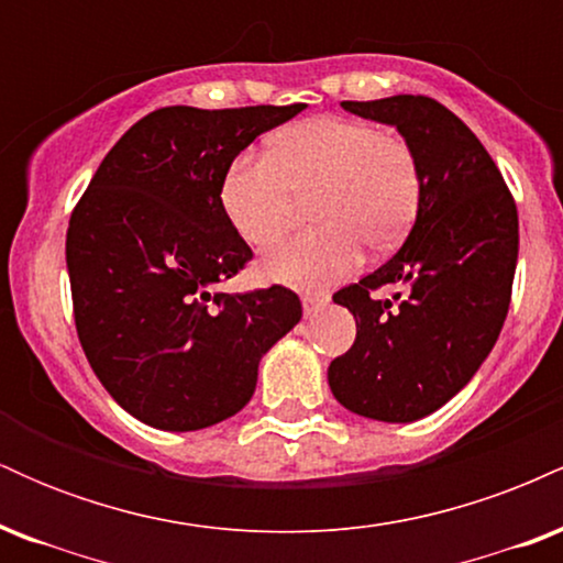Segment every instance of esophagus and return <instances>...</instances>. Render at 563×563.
Returning a JSON list of instances; mask_svg holds the SVG:
<instances>
[{
	"label": "esophagus",
	"instance_id": "34e87169",
	"mask_svg": "<svg viewBox=\"0 0 563 563\" xmlns=\"http://www.w3.org/2000/svg\"><path fill=\"white\" fill-rule=\"evenodd\" d=\"M328 301V296H322V294H303L301 296V307H303V314H307V318H312L314 312H318V309H322V303Z\"/></svg>",
	"mask_w": 563,
	"mask_h": 563
}]
</instances>
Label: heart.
<instances>
[{
    "label": "heart",
    "instance_id": "obj_1",
    "mask_svg": "<svg viewBox=\"0 0 563 563\" xmlns=\"http://www.w3.org/2000/svg\"><path fill=\"white\" fill-rule=\"evenodd\" d=\"M312 198L318 230L277 243L262 275L322 290L363 262V241L386 251L407 235L421 206V166L397 134L341 115H318L277 132L269 158H232L219 203L243 243L264 249L286 230L296 198Z\"/></svg>",
    "mask_w": 563,
    "mask_h": 563
}]
</instances>
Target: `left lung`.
<instances>
[{"instance_id":"1","label":"left lung","mask_w":563,"mask_h":563,"mask_svg":"<svg viewBox=\"0 0 563 563\" xmlns=\"http://www.w3.org/2000/svg\"><path fill=\"white\" fill-rule=\"evenodd\" d=\"M341 108L402 134L421 166V206L402 249L333 294L357 320V339L328 367V384L357 416L410 423L450 402L493 352L519 260V214L495 161L442 102L397 95ZM380 285H402L404 299L373 300Z\"/></svg>"}]
</instances>
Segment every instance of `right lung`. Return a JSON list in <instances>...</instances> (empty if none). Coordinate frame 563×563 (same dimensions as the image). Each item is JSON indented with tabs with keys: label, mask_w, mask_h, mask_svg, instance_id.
<instances>
[{
	"label": "right lung",
	"mask_w": 563,
	"mask_h": 563,
	"mask_svg": "<svg viewBox=\"0 0 563 563\" xmlns=\"http://www.w3.org/2000/svg\"><path fill=\"white\" fill-rule=\"evenodd\" d=\"M303 108L147 113L70 214L81 349L115 402L153 429L198 431L243 410L262 357L301 320L299 296L283 286L235 296L211 286L251 260L219 203L224 169Z\"/></svg>",
	"instance_id": "right-lung-1"
}]
</instances>
